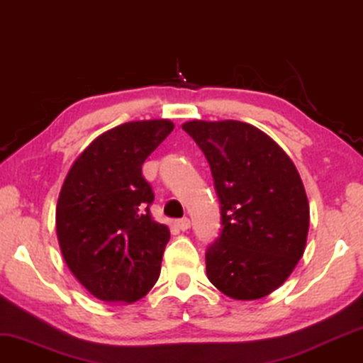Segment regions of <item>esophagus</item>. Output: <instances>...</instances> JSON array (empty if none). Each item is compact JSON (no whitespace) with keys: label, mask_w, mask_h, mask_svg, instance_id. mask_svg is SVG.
Here are the masks:
<instances>
[{"label":"esophagus","mask_w":363,"mask_h":363,"mask_svg":"<svg viewBox=\"0 0 363 363\" xmlns=\"http://www.w3.org/2000/svg\"><path fill=\"white\" fill-rule=\"evenodd\" d=\"M177 228L181 229V231H187V229L191 228V219L189 218H182L177 221Z\"/></svg>","instance_id":"34e87169"}]
</instances>
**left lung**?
I'll use <instances>...</instances> for the list:
<instances>
[{"instance_id":"left-lung-1","label":"left lung","mask_w":363,"mask_h":363,"mask_svg":"<svg viewBox=\"0 0 363 363\" xmlns=\"http://www.w3.org/2000/svg\"><path fill=\"white\" fill-rule=\"evenodd\" d=\"M182 128L208 159L223 231L206 251L209 281L235 300L281 286L305 253L310 206L295 164L272 137L240 121Z\"/></svg>"}]
</instances>
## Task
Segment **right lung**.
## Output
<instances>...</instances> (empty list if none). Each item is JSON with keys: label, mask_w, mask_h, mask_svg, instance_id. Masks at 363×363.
<instances>
[{"label": "right lung", "mask_w": 363, "mask_h": 363, "mask_svg": "<svg viewBox=\"0 0 363 363\" xmlns=\"http://www.w3.org/2000/svg\"><path fill=\"white\" fill-rule=\"evenodd\" d=\"M174 130L171 121L122 123L77 157L58 196L57 236L63 259L99 300L134 303L154 286L171 238L154 221L144 160Z\"/></svg>", "instance_id": "right-lung-1"}]
</instances>
